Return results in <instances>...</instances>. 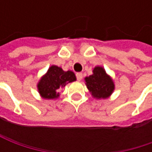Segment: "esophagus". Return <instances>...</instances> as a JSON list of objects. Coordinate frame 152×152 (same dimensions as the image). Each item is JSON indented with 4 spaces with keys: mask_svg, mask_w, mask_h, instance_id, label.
<instances>
[{
    "mask_svg": "<svg viewBox=\"0 0 152 152\" xmlns=\"http://www.w3.org/2000/svg\"><path fill=\"white\" fill-rule=\"evenodd\" d=\"M76 77H77V79L80 81L81 79H83V73H76Z\"/></svg>",
    "mask_w": 152,
    "mask_h": 152,
    "instance_id": "obj_1",
    "label": "esophagus"
}]
</instances>
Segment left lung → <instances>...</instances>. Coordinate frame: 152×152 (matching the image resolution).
I'll return each mask as SVG.
<instances>
[{
    "label": "left lung",
    "instance_id": "8db88e82",
    "mask_svg": "<svg viewBox=\"0 0 152 152\" xmlns=\"http://www.w3.org/2000/svg\"><path fill=\"white\" fill-rule=\"evenodd\" d=\"M92 72L91 75L85 78V85L92 97L98 100L109 98L115 90L112 77L102 66L95 67Z\"/></svg>",
    "mask_w": 152,
    "mask_h": 152
}]
</instances>
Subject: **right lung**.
Instances as JSON below:
<instances>
[{"label": "right lung", "instance_id": "1", "mask_svg": "<svg viewBox=\"0 0 152 152\" xmlns=\"http://www.w3.org/2000/svg\"><path fill=\"white\" fill-rule=\"evenodd\" d=\"M74 81H76V76L73 71H63L61 67L52 65L39 79L37 89L43 99L55 100L60 96L59 91L62 88Z\"/></svg>", "mask_w": 152, "mask_h": 152}]
</instances>
